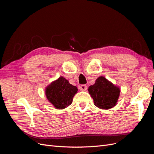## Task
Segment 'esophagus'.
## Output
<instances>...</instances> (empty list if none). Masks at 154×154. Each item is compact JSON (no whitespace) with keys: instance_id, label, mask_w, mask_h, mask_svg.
Masks as SVG:
<instances>
[{"instance_id":"obj_1","label":"esophagus","mask_w":154,"mask_h":154,"mask_svg":"<svg viewBox=\"0 0 154 154\" xmlns=\"http://www.w3.org/2000/svg\"><path fill=\"white\" fill-rule=\"evenodd\" d=\"M87 88V86L85 84H83L80 85V89L82 91H86Z\"/></svg>"}]
</instances>
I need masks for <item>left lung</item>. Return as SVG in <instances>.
I'll return each instance as SVG.
<instances>
[{"label": "left lung", "mask_w": 154, "mask_h": 154, "mask_svg": "<svg viewBox=\"0 0 154 154\" xmlns=\"http://www.w3.org/2000/svg\"><path fill=\"white\" fill-rule=\"evenodd\" d=\"M88 91L94 100V105L101 109H109L114 106L120 92L118 87L103 76L97 78L94 84L88 87Z\"/></svg>", "instance_id": "obj_1"}]
</instances>
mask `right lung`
<instances>
[{
    "instance_id": "1",
    "label": "right lung",
    "mask_w": 154,
    "mask_h": 154,
    "mask_svg": "<svg viewBox=\"0 0 154 154\" xmlns=\"http://www.w3.org/2000/svg\"><path fill=\"white\" fill-rule=\"evenodd\" d=\"M78 91L76 87L70 84L63 77L53 82L45 90L48 100L58 109H63L72 103V98Z\"/></svg>"
}]
</instances>
